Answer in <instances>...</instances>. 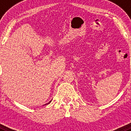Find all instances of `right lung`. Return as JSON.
Wrapping results in <instances>:
<instances>
[{
	"instance_id": "1",
	"label": "right lung",
	"mask_w": 131,
	"mask_h": 131,
	"mask_svg": "<svg viewBox=\"0 0 131 131\" xmlns=\"http://www.w3.org/2000/svg\"><path fill=\"white\" fill-rule=\"evenodd\" d=\"M50 102H51V101H50ZM50 102H49V103H50ZM49 103H48V104H49Z\"/></svg>"
}]
</instances>
